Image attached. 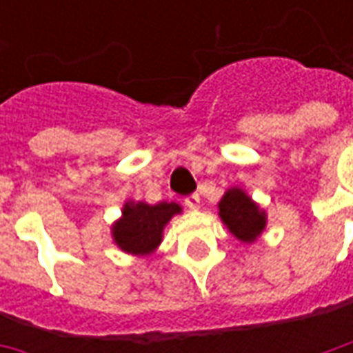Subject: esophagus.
Instances as JSON below:
<instances>
[{
  "label": "esophagus",
  "mask_w": 353,
  "mask_h": 353,
  "mask_svg": "<svg viewBox=\"0 0 353 353\" xmlns=\"http://www.w3.org/2000/svg\"><path fill=\"white\" fill-rule=\"evenodd\" d=\"M185 206L189 208V210H199L200 208V196L194 192V194H189L187 199H185Z\"/></svg>",
  "instance_id": "1"
}]
</instances>
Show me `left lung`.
Wrapping results in <instances>:
<instances>
[{"label":"left lung","mask_w":353,"mask_h":353,"mask_svg":"<svg viewBox=\"0 0 353 353\" xmlns=\"http://www.w3.org/2000/svg\"><path fill=\"white\" fill-rule=\"evenodd\" d=\"M219 208V217L227 225V229L245 244H252L261 236L266 227V214L257 202H253L248 192L240 187H232L223 194Z\"/></svg>","instance_id":"1"}]
</instances>
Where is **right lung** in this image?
Segmentation results:
<instances>
[{
    "mask_svg": "<svg viewBox=\"0 0 353 353\" xmlns=\"http://www.w3.org/2000/svg\"><path fill=\"white\" fill-rule=\"evenodd\" d=\"M181 214L176 202H134L128 200L123 208V217L113 223L111 234L115 244L132 255H149L162 242V230L174 215Z\"/></svg>",
    "mask_w": 353,
    "mask_h": 353,
    "instance_id": "obj_1",
    "label": "right lung"
}]
</instances>
